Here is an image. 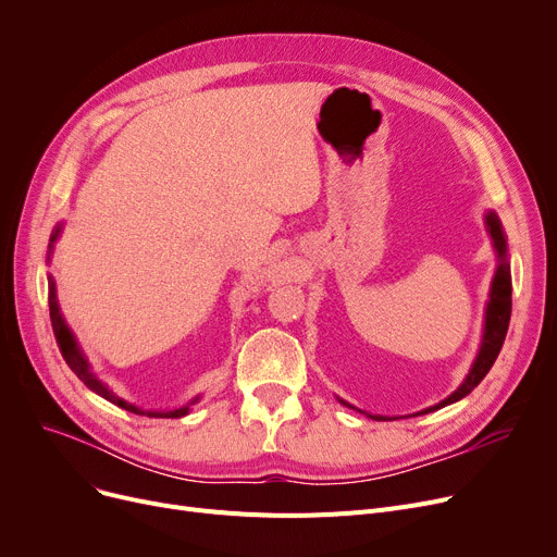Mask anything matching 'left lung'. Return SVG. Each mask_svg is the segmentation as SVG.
Wrapping results in <instances>:
<instances>
[{
    "mask_svg": "<svg viewBox=\"0 0 557 557\" xmlns=\"http://www.w3.org/2000/svg\"><path fill=\"white\" fill-rule=\"evenodd\" d=\"M487 227H490V234L494 239V246H496V252H499V269H496V275H494V282H492V290H490V302H487V315H485V334H483V345H481V352L470 370V374H467L465 382L460 384V388L456 393H451L447 399H443L441 404H435L431 408H426V411H422L420 416L424 413H431V411H437V408H443L451 401H458L462 399L465 395H470L481 382L483 376L490 372V368L494 366L496 357H499L502 352V345L506 341V332H508V325H510V311H512V277H510V263L506 259V239H504V232H502V223L499 219H496V214H487ZM345 404V401H343ZM349 406V404H347ZM374 420H386L382 416H370Z\"/></svg>",
    "mask_w": 557,
    "mask_h": 557,
    "instance_id": "1",
    "label": "left lung"
}]
</instances>
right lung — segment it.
I'll use <instances>...</instances> for the list:
<instances>
[{
  "label": "right lung",
  "instance_id": "right-lung-1",
  "mask_svg": "<svg viewBox=\"0 0 557 557\" xmlns=\"http://www.w3.org/2000/svg\"><path fill=\"white\" fill-rule=\"evenodd\" d=\"M55 237H58V230H55V234L51 237V242H55ZM51 248V246H49ZM49 318H51V330H53V336H55V343H58V347H61V355H63V359H65V363L72 368V372L81 379V382L90 388V391H95L97 395H101L103 399H108V401H112V404H116L120 408H126V411H131V413H135V416H149V418H183V416H187L189 413V406H183V408H175V411H141V408H137V406H133V404H128V401H124V399H120L116 397L108 386H103L99 379L90 372V368H87V361L83 359V355H81V349H78V345H76V341H74V336H72V332L67 330V325H65V320H63V315H61V309H58V300H55V284H53V280L49 277ZM194 404V401H191Z\"/></svg>",
  "mask_w": 557,
  "mask_h": 557
}]
</instances>
